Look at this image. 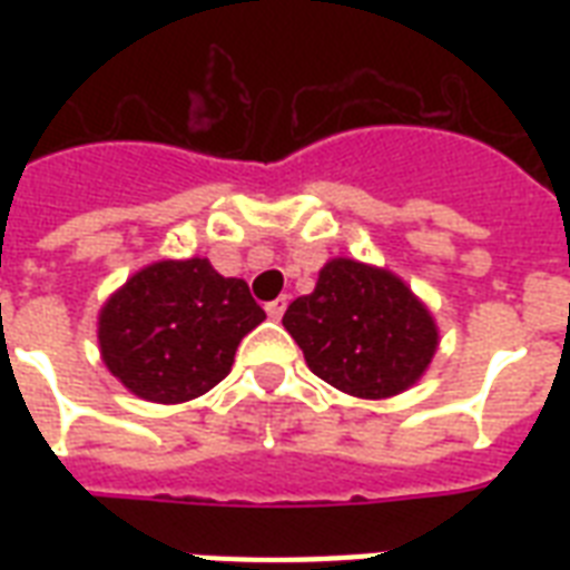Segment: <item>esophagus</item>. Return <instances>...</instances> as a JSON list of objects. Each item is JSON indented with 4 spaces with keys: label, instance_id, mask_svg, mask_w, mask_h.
Instances as JSON below:
<instances>
[{
    "label": "esophagus",
    "instance_id": "34e87169",
    "mask_svg": "<svg viewBox=\"0 0 570 570\" xmlns=\"http://www.w3.org/2000/svg\"><path fill=\"white\" fill-rule=\"evenodd\" d=\"M286 311V298H275V302H268L266 304V313L272 316V320H281Z\"/></svg>",
    "mask_w": 570,
    "mask_h": 570
}]
</instances>
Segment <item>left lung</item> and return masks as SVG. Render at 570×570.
<instances>
[{
  "instance_id": "8db88e82",
  "label": "left lung",
  "mask_w": 570,
  "mask_h": 570,
  "mask_svg": "<svg viewBox=\"0 0 570 570\" xmlns=\"http://www.w3.org/2000/svg\"><path fill=\"white\" fill-rule=\"evenodd\" d=\"M304 361L331 387L387 399L411 387L438 348V328L396 275L331 259L316 289L284 313Z\"/></svg>"
}]
</instances>
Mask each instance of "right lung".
Segmentation results:
<instances>
[{
	"label": "right lung",
	"instance_id": "add662e5",
	"mask_svg": "<svg viewBox=\"0 0 570 570\" xmlns=\"http://www.w3.org/2000/svg\"><path fill=\"white\" fill-rule=\"evenodd\" d=\"M266 313L245 281L206 259L141 268L100 313V352L124 387L150 402H189L230 373L239 340Z\"/></svg>",
	"mask_w": 570,
	"mask_h": 570
}]
</instances>
